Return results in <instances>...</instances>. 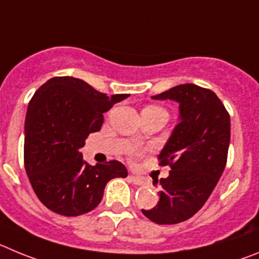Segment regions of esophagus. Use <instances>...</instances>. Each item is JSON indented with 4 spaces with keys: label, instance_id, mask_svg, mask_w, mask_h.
I'll return each mask as SVG.
<instances>
[{
    "label": "esophagus",
    "instance_id": "1",
    "mask_svg": "<svg viewBox=\"0 0 259 259\" xmlns=\"http://www.w3.org/2000/svg\"><path fill=\"white\" fill-rule=\"evenodd\" d=\"M129 179H130V182H132L133 185H137V186H144V185H146V181H144L143 178H139V177L130 176Z\"/></svg>",
    "mask_w": 259,
    "mask_h": 259
}]
</instances>
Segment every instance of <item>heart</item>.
I'll return each instance as SVG.
<instances>
[{"instance_id":"obj_1","label":"heart","mask_w":259,"mask_h":259,"mask_svg":"<svg viewBox=\"0 0 259 259\" xmlns=\"http://www.w3.org/2000/svg\"><path fill=\"white\" fill-rule=\"evenodd\" d=\"M151 108H158V107H151ZM139 155H141V151H138V150H132L129 153V156L132 160H135V158L138 157Z\"/></svg>"}]
</instances>
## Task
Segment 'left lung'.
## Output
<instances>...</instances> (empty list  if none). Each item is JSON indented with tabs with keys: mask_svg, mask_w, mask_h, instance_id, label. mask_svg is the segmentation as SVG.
<instances>
[{
	"mask_svg": "<svg viewBox=\"0 0 259 259\" xmlns=\"http://www.w3.org/2000/svg\"><path fill=\"white\" fill-rule=\"evenodd\" d=\"M152 98L178 102L181 116L157 157L160 165L171 169L167 178L160 179V201L142 213L157 225H176L195 215L220 181L227 162L231 121L215 93L195 83Z\"/></svg>",
	"mask_w": 259,
	"mask_h": 259,
	"instance_id": "obj_1",
	"label": "left lung"
}]
</instances>
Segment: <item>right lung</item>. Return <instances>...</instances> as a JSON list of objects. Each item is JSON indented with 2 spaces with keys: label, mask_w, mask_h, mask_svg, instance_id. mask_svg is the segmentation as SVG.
<instances>
[{
  "label": "right lung",
  "mask_w": 259,
  "mask_h": 259,
  "mask_svg": "<svg viewBox=\"0 0 259 259\" xmlns=\"http://www.w3.org/2000/svg\"><path fill=\"white\" fill-rule=\"evenodd\" d=\"M129 97H108L80 78L53 77L32 97L25 117L24 166L38 200L54 213L76 217L102 201L112 178H126L117 160L92 166L78 152L103 113Z\"/></svg>",
  "instance_id": "obj_1"
}]
</instances>
